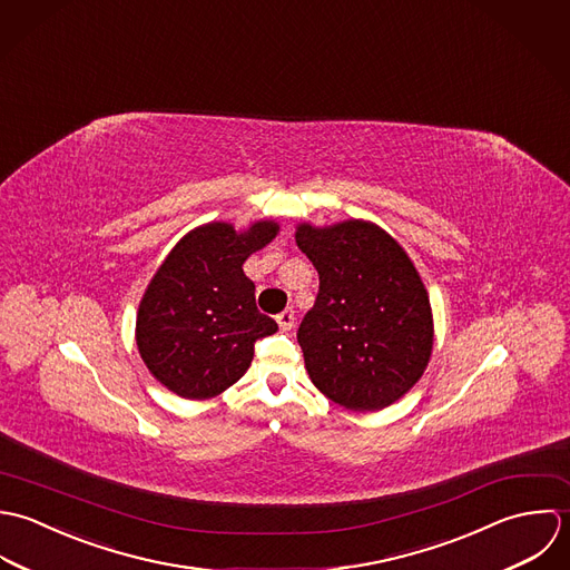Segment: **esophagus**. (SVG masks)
<instances>
[{
  "label": "esophagus",
  "mask_w": 570,
  "mask_h": 570,
  "mask_svg": "<svg viewBox=\"0 0 570 570\" xmlns=\"http://www.w3.org/2000/svg\"><path fill=\"white\" fill-rule=\"evenodd\" d=\"M277 324L282 331H291L295 326V311L293 308H286L277 315Z\"/></svg>",
  "instance_id": "1"
}]
</instances>
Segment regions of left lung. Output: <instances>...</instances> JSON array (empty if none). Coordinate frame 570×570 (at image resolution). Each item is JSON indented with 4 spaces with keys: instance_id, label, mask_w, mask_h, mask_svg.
Here are the masks:
<instances>
[{
    "instance_id": "left-lung-1",
    "label": "left lung",
    "mask_w": 570,
    "mask_h": 570,
    "mask_svg": "<svg viewBox=\"0 0 570 570\" xmlns=\"http://www.w3.org/2000/svg\"><path fill=\"white\" fill-rule=\"evenodd\" d=\"M295 239L320 273L315 306L297 331L311 381L347 410L392 405L421 379L434 343L414 264L372 223L302 225Z\"/></svg>"
}]
</instances>
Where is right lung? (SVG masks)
<instances>
[{
  "instance_id": "add662e5",
  "label": "right lung",
  "mask_w": 570,
  "mask_h": 570,
  "mask_svg": "<svg viewBox=\"0 0 570 570\" xmlns=\"http://www.w3.org/2000/svg\"><path fill=\"white\" fill-rule=\"evenodd\" d=\"M277 235L275 223L244 233L212 223L187 233L167 255L136 317V343L149 372L183 399L225 392L250 365L255 342L277 324L255 306L246 257Z\"/></svg>"
}]
</instances>
